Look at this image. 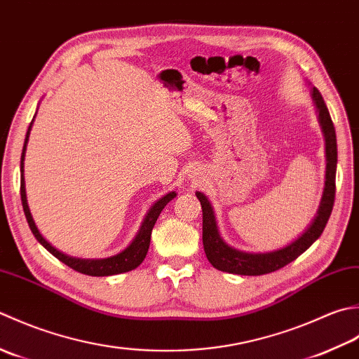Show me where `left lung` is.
I'll list each match as a JSON object with an SVG mask.
<instances>
[{
  "mask_svg": "<svg viewBox=\"0 0 359 359\" xmlns=\"http://www.w3.org/2000/svg\"><path fill=\"white\" fill-rule=\"evenodd\" d=\"M311 99L314 102V107H316L318 121L325 139V186L316 214H314L311 223L306 226V229L301 236L292 240L287 246L268 252H246L236 250V248L226 243L220 236L215 220V212L208 196L203 192L195 194L203 209L204 252H206L210 265L220 269V271L238 276H262L277 271V269L288 265L292 260H296L299 255L304 254L323 233L328 218H330L334 203V178L336 164H338V149H336V133L330 113H328L320 93L314 86L311 88Z\"/></svg>",
  "mask_w": 359,
  "mask_h": 359,
  "instance_id": "left-lung-1",
  "label": "left lung"
}]
</instances>
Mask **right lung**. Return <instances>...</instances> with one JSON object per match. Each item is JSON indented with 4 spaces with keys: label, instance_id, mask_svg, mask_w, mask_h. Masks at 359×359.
<instances>
[{
    "label": "right lung",
    "instance_id": "1",
    "mask_svg": "<svg viewBox=\"0 0 359 359\" xmlns=\"http://www.w3.org/2000/svg\"><path fill=\"white\" fill-rule=\"evenodd\" d=\"M35 118V116H34ZM34 119L31 122V126L27 128L26 139H25V145H23V153H21V164H20V172H21V186H20V194H21V203H23V210L26 215V220L29 223V228H31L32 233L35 238L40 241V245H43L46 250L57 257L60 262H63L65 265H68L69 268L76 269V271L86 274V276H96V277H104V276H114V274H121V273H127L131 271V269L137 268L141 265L142 260L147 255L149 246H150V236H151V229L155 226L158 217L161 214V210L164 209V206L169 201H172L175 196H177V192L172 190V192L165 194L164 196H161L158 201L153 203V206L149 209L147 214H145L144 220L141 223V228H139L135 238L131 240V243L122 250L121 252L109 255V257L105 259H80V257H72V255L63 254L62 251L55 250V248L49 243V241L41 236L39 228L32 218L31 210H29L27 206V198H26V186H25V156H26V147H27V141H29V135H31V128H32Z\"/></svg>",
    "mask_w": 359,
    "mask_h": 359
}]
</instances>
